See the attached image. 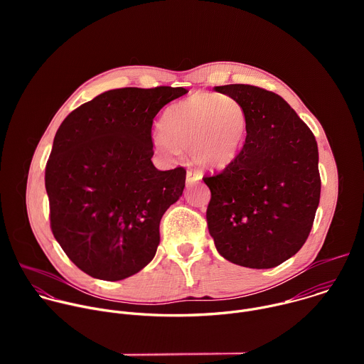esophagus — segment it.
I'll return each instance as SVG.
<instances>
[{
    "label": "esophagus",
    "instance_id": "obj_1",
    "mask_svg": "<svg viewBox=\"0 0 364 364\" xmlns=\"http://www.w3.org/2000/svg\"><path fill=\"white\" fill-rule=\"evenodd\" d=\"M187 184H194L201 180V174L196 170H187Z\"/></svg>",
    "mask_w": 364,
    "mask_h": 364
}]
</instances>
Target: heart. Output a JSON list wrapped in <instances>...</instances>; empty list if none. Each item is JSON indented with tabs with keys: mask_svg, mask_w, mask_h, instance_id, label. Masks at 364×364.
<instances>
[{
	"mask_svg": "<svg viewBox=\"0 0 364 364\" xmlns=\"http://www.w3.org/2000/svg\"><path fill=\"white\" fill-rule=\"evenodd\" d=\"M246 112L230 96L194 93L164 112L163 129L154 144L167 157L193 151L194 161L205 168L228 166L246 134Z\"/></svg>",
	"mask_w": 364,
	"mask_h": 364,
	"instance_id": "heart-1",
	"label": "heart"
}]
</instances>
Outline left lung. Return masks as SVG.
Listing matches in <instances>:
<instances>
[{
	"mask_svg": "<svg viewBox=\"0 0 364 364\" xmlns=\"http://www.w3.org/2000/svg\"><path fill=\"white\" fill-rule=\"evenodd\" d=\"M246 112L243 148L223 171L203 177L212 198L205 219L218 252L232 264L268 269L305 243L320 203L314 134L274 92L216 86Z\"/></svg>",
	"mask_w": 364,
	"mask_h": 364,
	"instance_id": "8db88e82",
	"label": "left lung"
}]
</instances>
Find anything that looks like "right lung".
<instances>
[{"label":"right lung","mask_w":364,"mask_h":364,"mask_svg":"<svg viewBox=\"0 0 364 364\" xmlns=\"http://www.w3.org/2000/svg\"><path fill=\"white\" fill-rule=\"evenodd\" d=\"M184 87H122L83 103L59 127L46 164L50 228L85 274L121 281L146 267L186 170L154 167L151 128Z\"/></svg>","instance_id":"add662e5"}]
</instances>
